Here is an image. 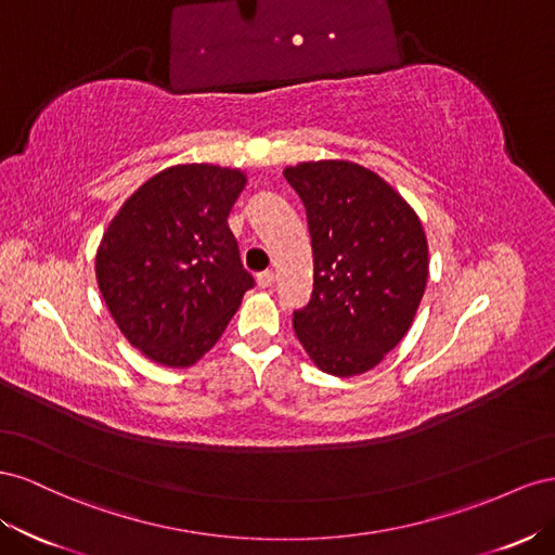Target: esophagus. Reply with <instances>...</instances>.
Instances as JSON below:
<instances>
[{"label": "esophagus", "instance_id": "1", "mask_svg": "<svg viewBox=\"0 0 555 555\" xmlns=\"http://www.w3.org/2000/svg\"><path fill=\"white\" fill-rule=\"evenodd\" d=\"M258 286L260 288H272L274 286V272H272V269H264V272L258 274Z\"/></svg>", "mask_w": 555, "mask_h": 555}]
</instances>
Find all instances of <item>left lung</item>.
Listing matches in <instances>:
<instances>
[{
  "instance_id": "obj_1",
  "label": "left lung",
  "mask_w": 555,
  "mask_h": 555,
  "mask_svg": "<svg viewBox=\"0 0 555 555\" xmlns=\"http://www.w3.org/2000/svg\"><path fill=\"white\" fill-rule=\"evenodd\" d=\"M283 177L305 204L313 250V291L293 311L295 335L323 372H367L400 344L421 305V220L382 177L353 163H302Z\"/></svg>"
}]
</instances>
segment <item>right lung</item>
<instances>
[{
    "label": "right lung",
    "mask_w": 555,
    "mask_h": 555,
    "mask_svg": "<svg viewBox=\"0 0 555 555\" xmlns=\"http://www.w3.org/2000/svg\"><path fill=\"white\" fill-rule=\"evenodd\" d=\"M244 183L236 169L169 167L122 204L104 234V302L130 344L160 365H193L256 286L228 228Z\"/></svg>",
    "instance_id": "1"
}]
</instances>
